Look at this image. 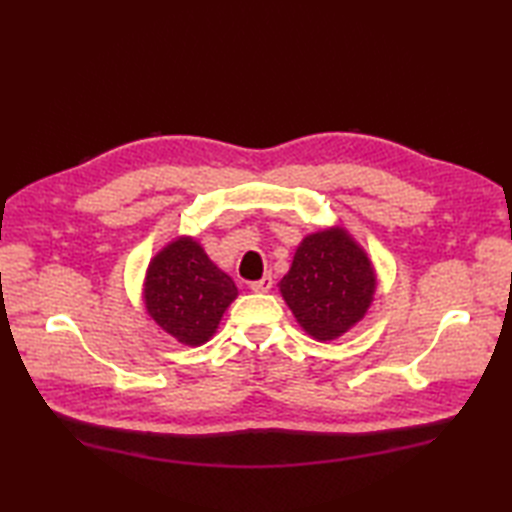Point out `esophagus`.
<instances>
[{
	"mask_svg": "<svg viewBox=\"0 0 512 512\" xmlns=\"http://www.w3.org/2000/svg\"><path fill=\"white\" fill-rule=\"evenodd\" d=\"M273 284H275V279H273V275L268 273V275H264L259 281H253V284H250V290L259 292V295H264V292H268L270 288H273Z\"/></svg>",
	"mask_w": 512,
	"mask_h": 512,
	"instance_id": "34e87169",
	"label": "esophagus"
}]
</instances>
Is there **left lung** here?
Wrapping results in <instances>:
<instances>
[{
  "label": "left lung",
  "instance_id": "obj_1",
  "mask_svg": "<svg viewBox=\"0 0 512 512\" xmlns=\"http://www.w3.org/2000/svg\"><path fill=\"white\" fill-rule=\"evenodd\" d=\"M376 286L365 248L343 226H330L301 239L279 292L303 332L334 341L365 319Z\"/></svg>",
  "mask_w": 512,
  "mask_h": 512
}]
</instances>
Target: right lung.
<instances>
[{
  "mask_svg": "<svg viewBox=\"0 0 512 512\" xmlns=\"http://www.w3.org/2000/svg\"><path fill=\"white\" fill-rule=\"evenodd\" d=\"M237 295L235 281L217 268L198 239L189 235L162 246L149 262L143 281L149 317L189 347L211 339Z\"/></svg>",
  "mask_w": 512,
  "mask_h": 512,
  "instance_id": "obj_1",
  "label": "right lung"
}]
</instances>
